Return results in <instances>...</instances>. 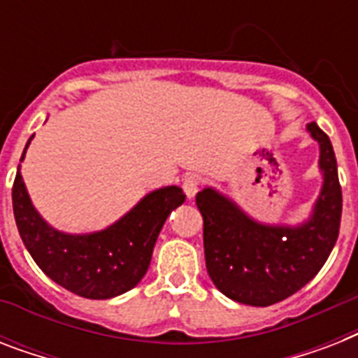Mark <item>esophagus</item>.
Listing matches in <instances>:
<instances>
[{
  "label": "esophagus",
  "instance_id": "1",
  "mask_svg": "<svg viewBox=\"0 0 358 358\" xmlns=\"http://www.w3.org/2000/svg\"><path fill=\"white\" fill-rule=\"evenodd\" d=\"M182 187H184L185 196H187V199H193V196L196 195L199 187H201V178L195 176V174H189V176H185Z\"/></svg>",
  "mask_w": 358,
  "mask_h": 358
}]
</instances>
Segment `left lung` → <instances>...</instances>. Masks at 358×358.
Wrapping results in <instances>:
<instances>
[{
    "label": "left lung",
    "instance_id": "left-lung-1",
    "mask_svg": "<svg viewBox=\"0 0 358 358\" xmlns=\"http://www.w3.org/2000/svg\"><path fill=\"white\" fill-rule=\"evenodd\" d=\"M306 131L320 145L323 182L305 221L262 223L215 187L196 193L208 275L236 303L269 306L294 295L316 277L338 239L342 189L333 145L316 122L306 124Z\"/></svg>",
    "mask_w": 358,
    "mask_h": 358
}]
</instances>
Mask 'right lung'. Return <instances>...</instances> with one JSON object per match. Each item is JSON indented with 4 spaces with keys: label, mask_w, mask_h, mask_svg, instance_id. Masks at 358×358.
Instances as JSON below:
<instances>
[{
    "label": "right lung",
    "mask_w": 358,
    "mask_h": 358,
    "mask_svg": "<svg viewBox=\"0 0 358 358\" xmlns=\"http://www.w3.org/2000/svg\"><path fill=\"white\" fill-rule=\"evenodd\" d=\"M25 150L20 162H24ZM184 201V191L178 185L159 187L146 193L128 213L103 230L69 234L53 229L36 212L20 165L13 185L14 219L25 249L53 282L87 299H111L141 282L169 213Z\"/></svg>",
    "instance_id": "add662e5"
}]
</instances>
